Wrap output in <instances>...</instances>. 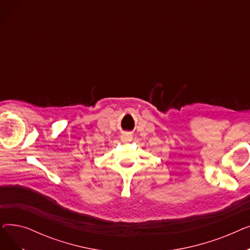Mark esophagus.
Returning a JSON list of instances; mask_svg holds the SVG:
<instances>
[{"label":"esophagus","instance_id":"1","mask_svg":"<svg viewBox=\"0 0 250 250\" xmlns=\"http://www.w3.org/2000/svg\"><path fill=\"white\" fill-rule=\"evenodd\" d=\"M132 136H129L128 134H124V135H122V140L124 141V142H130L132 141Z\"/></svg>","mask_w":250,"mask_h":250}]
</instances>
